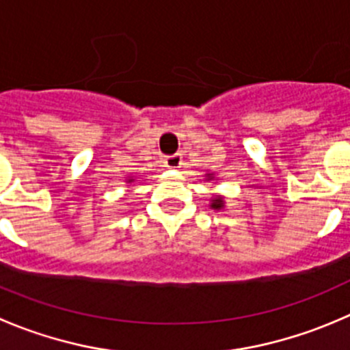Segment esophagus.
<instances>
[{"mask_svg": "<svg viewBox=\"0 0 350 350\" xmlns=\"http://www.w3.org/2000/svg\"><path fill=\"white\" fill-rule=\"evenodd\" d=\"M180 165H182V156L180 154L166 156V158H165V166H166V168L177 170V168H180Z\"/></svg>", "mask_w": 350, "mask_h": 350, "instance_id": "1", "label": "esophagus"}]
</instances>
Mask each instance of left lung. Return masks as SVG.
I'll return each mask as SVG.
<instances>
[{"label": "left lung", "mask_w": 350, "mask_h": 350, "mask_svg": "<svg viewBox=\"0 0 350 350\" xmlns=\"http://www.w3.org/2000/svg\"><path fill=\"white\" fill-rule=\"evenodd\" d=\"M206 180H215V177H213V173H208L206 175ZM209 208L215 209V211H219V209L225 208V198L223 196H213L211 201H209Z\"/></svg>", "instance_id": "8db88e82"}]
</instances>
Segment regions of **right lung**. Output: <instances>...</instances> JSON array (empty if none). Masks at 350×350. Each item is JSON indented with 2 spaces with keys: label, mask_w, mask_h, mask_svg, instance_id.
<instances>
[{
  "label": "right lung",
  "mask_w": 350,
  "mask_h": 350,
  "mask_svg": "<svg viewBox=\"0 0 350 350\" xmlns=\"http://www.w3.org/2000/svg\"><path fill=\"white\" fill-rule=\"evenodd\" d=\"M134 182H135L134 177H129V178H127V184H134Z\"/></svg>",
  "instance_id": "1"
}]
</instances>
